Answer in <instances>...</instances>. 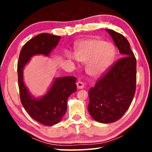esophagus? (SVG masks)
<instances>
[{
    "mask_svg": "<svg viewBox=\"0 0 152 152\" xmlns=\"http://www.w3.org/2000/svg\"><path fill=\"white\" fill-rule=\"evenodd\" d=\"M76 84H77V88H78V89H81L84 88V84H83V83L82 82L79 81L77 82Z\"/></svg>",
    "mask_w": 152,
    "mask_h": 152,
    "instance_id": "obj_1",
    "label": "esophagus"
}]
</instances>
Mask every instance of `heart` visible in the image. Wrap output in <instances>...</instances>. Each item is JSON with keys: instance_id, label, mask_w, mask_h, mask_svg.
I'll list each match as a JSON object with an SVG mask.
<instances>
[{"instance_id": "b5f03b06", "label": "heart", "mask_w": 152, "mask_h": 152, "mask_svg": "<svg viewBox=\"0 0 152 152\" xmlns=\"http://www.w3.org/2000/svg\"><path fill=\"white\" fill-rule=\"evenodd\" d=\"M76 57L68 56L70 61L87 63L86 72L93 78H99L105 74L114 62L115 49L112 44L99 38L80 41L76 46Z\"/></svg>"}]
</instances>
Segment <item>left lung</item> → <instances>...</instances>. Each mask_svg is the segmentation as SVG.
<instances>
[{"label": "left lung", "mask_w": 152, "mask_h": 152, "mask_svg": "<svg viewBox=\"0 0 152 152\" xmlns=\"http://www.w3.org/2000/svg\"><path fill=\"white\" fill-rule=\"evenodd\" d=\"M105 30L124 57L89 89L88 111L95 121L110 124L120 119L133 101L136 91L137 60L127 38L114 30Z\"/></svg>", "instance_id": "obj_1"}]
</instances>
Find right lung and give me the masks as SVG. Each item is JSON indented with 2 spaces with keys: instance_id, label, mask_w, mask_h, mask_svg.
I'll use <instances>...</instances> for the list:
<instances>
[{
  "instance_id": "1",
  "label": "right lung",
  "mask_w": 152,
  "mask_h": 152,
  "mask_svg": "<svg viewBox=\"0 0 152 152\" xmlns=\"http://www.w3.org/2000/svg\"><path fill=\"white\" fill-rule=\"evenodd\" d=\"M61 38L48 33L38 34L22 48L18 60V83L21 104L32 118L46 126L58 124L65 114L67 100L71 94L76 91V78L74 76L54 78L46 94L36 98L25 85L23 69L34 56H50Z\"/></svg>"
}]
</instances>
